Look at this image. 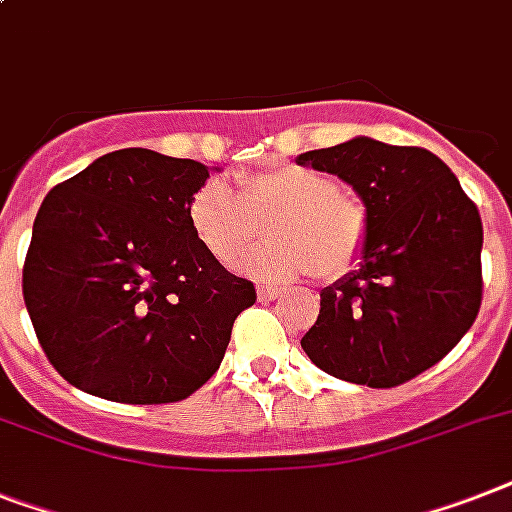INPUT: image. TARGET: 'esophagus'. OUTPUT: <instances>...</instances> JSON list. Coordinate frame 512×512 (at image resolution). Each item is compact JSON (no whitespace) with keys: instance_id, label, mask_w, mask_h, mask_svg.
<instances>
[{"instance_id":"34e87169","label":"esophagus","mask_w":512,"mask_h":512,"mask_svg":"<svg viewBox=\"0 0 512 512\" xmlns=\"http://www.w3.org/2000/svg\"><path fill=\"white\" fill-rule=\"evenodd\" d=\"M257 297H260V302H268V299L281 297V289H273V286H257Z\"/></svg>"}]
</instances>
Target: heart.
<instances>
[{
    "label": "heart",
    "mask_w": 512,
    "mask_h": 512,
    "mask_svg": "<svg viewBox=\"0 0 512 512\" xmlns=\"http://www.w3.org/2000/svg\"><path fill=\"white\" fill-rule=\"evenodd\" d=\"M186 218L194 239L220 265H236L273 223V242L249 257L247 273L292 281L318 273L347 276L360 265L371 234L363 199L334 176L307 165H273L236 178H207L191 191Z\"/></svg>",
    "instance_id": "obj_1"
}]
</instances>
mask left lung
<instances>
[{
    "label": "left lung",
    "instance_id": "left-lung-1",
    "mask_svg": "<svg viewBox=\"0 0 512 512\" xmlns=\"http://www.w3.org/2000/svg\"><path fill=\"white\" fill-rule=\"evenodd\" d=\"M297 162L347 181L371 215L360 268L323 289L302 350L328 376L373 389L429 371L479 315V207L423 147L357 136Z\"/></svg>",
    "mask_w": 512,
    "mask_h": 512
}]
</instances>
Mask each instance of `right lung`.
<instances>
[{
  "label": "right lung",
  "instance_id": "add662e5",
  "mask_svg": "<svg viewBox=\"0 0 512 512\" xmlns=\"http://www.w3.org/2000/svg\"><path fill=\"white\" fill-rule=\"evenodd\" d=\"M197 160L118 149L54 186L33 220L23 299L41 350L102 400H186L220 368L255 286L194 239Z\"/></svg>",
  "mask_w": 512,
  "mask_h": 512
}]
</instances>
